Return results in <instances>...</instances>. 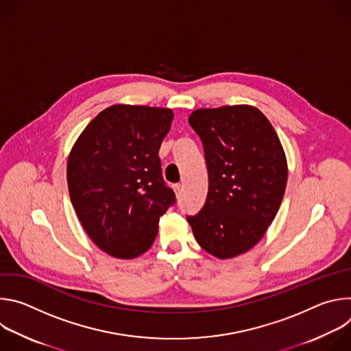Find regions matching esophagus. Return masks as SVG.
Instances as JSON below:
<instances>
[{
    "instance_id": "obj_1",
    "label": "esophagus",
    "mask_w": 351,
    "mask_h": 351,
    "mask_svg": "<svg viewBox=\"0 0 351 351\" xmlns=\"http://www.w3.org/2000/svg\"><path fill=\"white\" fill-rule=\"evenodd\" d=\"M175 191H176V194L178 195H180L182 194V191H183V184H180V183H178V184H175Z\"/></svg>"
}]
</instances>
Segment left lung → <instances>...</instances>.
<instances>
[{"label":"left lung","mask_w":351,"mask_h":351,"mask_svg":"<svg viewBox=\"0 0 351 351\" xmlns=\"http://www.w3.org/2000/svg\"><path fill=\"white\" fill-rule=\"evenodd\" d=\"M189 123L203 141L208 194L187 222L206 252L236 257L263 239L280 207L287 182L280 140L250 106L197 110Z\"/></svg>","instance_id":"left-lung-1"}]
</instances>
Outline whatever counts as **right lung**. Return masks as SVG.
Here are the masks:
<instances>
[{"mask_svg": "<svg viewBox=\"0 0 351 351\" xmlns=\"http://www.w3.org/2000/svg\"><path fill=\"white\" fill-rule=\"evenodd\" d=\"M172 119L169 108L112 106L87 125L69 154L72 206L90 239L114 257L145 253L160 217L176 203L158 157Z\"/></svg>", "mask_w": 351, "mask_h": 351, "instance_id": "add662e5", "label": "right lung"}]
</instances>
